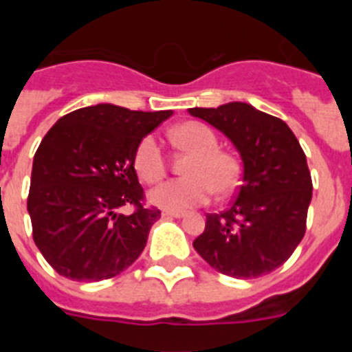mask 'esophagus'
I'll use <instances>...</instances> for the list:
<instances>
[{
    "instance_id": "esophagus-1",
    "label": "esophagus",
    "mask_w": 352,
    "mask_h": 352,
    "mask_svg": "<svg viewBox=\"0 0 352 352\" xmlns=\"http://www.w3.org/2000/svg\"><path fill=\"white\" fill-rule=\"evenodd\" d=\"M185 211H176V210H164L162 211V217H166V219H182L185 217Z\"/></svg>"
}]
</instances>
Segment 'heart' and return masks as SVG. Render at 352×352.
I'll use <instances>...</instances> for the list:
<instances>
[{
    "label": "heart",
    "instance_id": "1",
    "mask_svg": "<svg viewBox=\"0 0 352 352\" xmlns=\"http://www.w3.org/2000/svg\"><path fill=\"white\" fill-rule=\"evenodd\" d=\"M173 139L194 158L185 166L186 178L170 179L149 192L151 203L179 211L208 203L214 190L219 195L236 190L241 178L239 160L219 148V138L210 126L199 121H186L173 130ZM133 169L149 185L166 178L167 158L155 135L141 139L133 153Z\"/></svg>",
    "mask_w": 352,
    "mask_h": 352
}]
</instances>
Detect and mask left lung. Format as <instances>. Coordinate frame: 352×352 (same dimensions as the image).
<instances>
[{"mask_svg": "<svg viewBox=\"0 0 352 352\" xmlns=\"http://www.w3.org/2000/svg\"><path fill=\"white\" fill-rule=\"evenodd\" d=\"M188 111L222 130L243 160L231 206L206 214L194 248L227 276L257 278L275 272L303 239L312 199V178L296 135L280 118L243 102Z\"/></svg>", "mask_w": 352, "mask_h": 352, "instance_id": "left-lung-1", "label": "left lung"}]
</instances>
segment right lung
I'll use <instances>...</instances> for the list:
<instances>
[{"instance_id": "1", "label": "right lung", "mask_w": 352, "mask_h": 352, "mask_svg": "<svg viewBox=\"0 0 352 352\" xmlns=\"http://www.w3.org/2000/svg\"><path fill=\"white\" fill-rule=\"evenodd\" d=\"M170 111L98 104L56 121L33 158L28 211L33 241L61 276L98 282L141 256L160 210L146 206L135 148ZM123 206L133 213L123 215Z\"/></svg>"}]
</instances>
